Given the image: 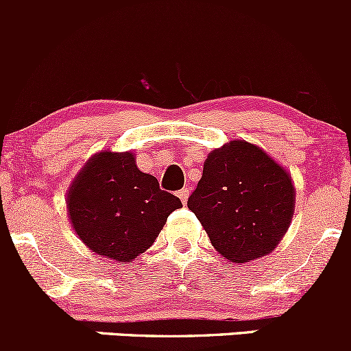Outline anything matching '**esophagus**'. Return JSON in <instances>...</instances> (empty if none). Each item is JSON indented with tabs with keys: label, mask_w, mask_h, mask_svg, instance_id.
<instances>
[{
	"label": "esophagus",
	"mask_w": 351,
	"mask_h": 351,
	"mask_svg": "<svg viewBox=\"0 0 351 351\" xmlns=\"http://www.w3.org/2000/svg\"><path fill=\"white\" fill-rule=\"evenodd\" d=\"M177 196L180 197V201H182L184 204L187 203V197H189V189H187V187H182V189L179 191V194H177Z\"/></svg>",
	"instance_id": "obj_1"
}]
</instances>
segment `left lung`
Masks as SVG:
<instances>
[{"mask_svg":"<svg viewBox=\"0 0 351 351\" xmlns=\"http://www.w3.org/2000/svg\"><path fill=\"white\" fill-rule=\"evenodd\" d=\"M187 208L225 259L249 263L269 254L289 230L295 187L266 152L235 140L208 155Z\"/></svg>","mask_w":351,"mask_h":351,"instance_id":"1","label":"left lung"}]
</instances>
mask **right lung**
<instances>
[{
  "instance_id": "1",
  "label": "right lung",
  "mask_w": 351,
  "mask_h": 351,
  "mask_svg": "<svg viewBox=\"0 0 351 351\" xmlns=\"http://www.w3.org/2000/svg\"><path fill=\"white\" fill-rule=\"evenodd\" d=\"M66 199L83 244L119 263H130L152 247L169 215L182 206L179 197L160 189L154 176L136 167L131 152L109 150L86 162Z\"/></svg>"
}]
</instances>
